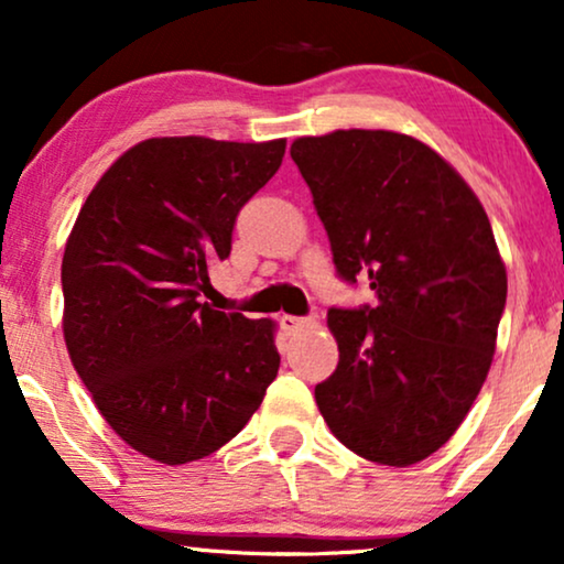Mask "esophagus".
<instances>
[{"mask_svg": "<svg viewBox=\"0 0 564 564\" xmlns=\"http://www.w3.org/2000/svg\"><path fill=\"white\" fill-rule=\"evenodd\" d=\"M280 326L284 332H288V335H295V332H301V329H305V326H311V322L308 318H301V316H280Z\"/></svg>", "mask_w": 564, "mask_h": 564, "instance_id": "esophagus-1", "label": "esophagus"}]
</instances>
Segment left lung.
Returning a JSON list of instances; mask_svg holds the SVG:
<instances>
[{"mask_svg":"<svg viewBox=\"0 0 564 564\" xmlns=\"http://www.w3.org/2000/svg\"><path fill=\"white\" fill-rule=\"evenodd\" d=\"M339 276H368L373 308H332L339 364L316 384L332 434L379 465L426 460L481 392L507 271L481 200L449 162L394 130L295 138Z\"/></svg>","mask_w":564,"mask_h":564,"instance_id":"8db88e82","label":"left lung"}]
</instances>
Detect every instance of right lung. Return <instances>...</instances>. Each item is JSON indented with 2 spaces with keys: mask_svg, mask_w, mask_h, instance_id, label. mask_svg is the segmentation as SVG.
Here are the masks:
<instances>
[{
  "mask_svg": "<svg viewBox=\"0 0 564 564\" xmlns=\"http://www.w3.org/2000/svg\"><path fill=\"white\" fill-rule=\"evenodd\" d=\"M284 138H149L104 172L62 256V332L83 384L124 444L164 465L232 440L280 371L271 318L214 311L208 269Z\"/></svg>",
  "mask_w": 564,
  "mask_h": 564,
  "instance_id": "obj_1",
  "label": "right lung"
}]
</instances>
